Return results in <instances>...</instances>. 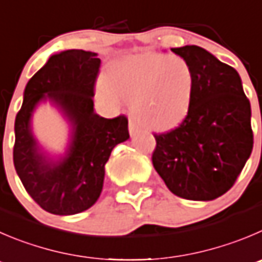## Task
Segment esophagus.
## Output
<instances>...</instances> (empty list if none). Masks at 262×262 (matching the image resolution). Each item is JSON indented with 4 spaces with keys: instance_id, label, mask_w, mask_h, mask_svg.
<instances>
[{
    "instance_id": "obj_1",
    "label": "esophagus",
    "mask_w": 262,
    "mask_h": 262,
    "mask_svg": "<svg viewBox=\"0 0 262 262\" xmlns=\"http://www.w3.org/2000/svg\"><path fill=\"white\" fill-rule=\"evenodd\" d=\"M128 131H129V135H131V136L135 135V134L139 131V126L135 123V122H134V119H129V122H128Z\"/></svg>"
}]
</instances>
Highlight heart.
<instances>
[{"label": "heart", "instance_id": "obj_1", "mask_svg": "<svg viewBox=\"0 0 262 262\" xmlns=\"http://www.w3.org/2000/svg\"><path fill=\"white\" fill-rule=\"evenodd\" d=\"M195 86V73L185 59L145 52L114 63L99 84V96L108 104L122 99L144 124L166 129L188 116Z\"/></svg>", "mask_w": 262, "mask_h": 262}]
</instances>
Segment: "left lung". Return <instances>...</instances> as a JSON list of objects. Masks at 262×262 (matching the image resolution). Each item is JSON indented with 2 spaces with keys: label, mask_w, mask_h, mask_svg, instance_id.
Returning <instances> with one entry per match:
<instances>
[{
  "label": "left lung",
  "mask_w": 262,
  "mask_h": 262,
  "mask_svg": "<svg viewBox=\"0 0 262 262\" xmlns=\"http://www.w3.org/2000/svg\"><path fill=\"white\" fill-rule=\"evenodd\" d=\"M171 51L193 68L195 94L180 126L154 134L151 161L175 195L212 201L234 185L251 156V104L238 72L207 50L191 45Z\"/></svg>",
  "instance_id": "left-lung-1"
}]
</instances>
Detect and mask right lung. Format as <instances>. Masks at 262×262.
<instances>
[{
    "label": "right lung",
    "mask_w": 262,
    "mask_h": 262,
    "mask_svg": "<svg viewBox=\"0 0 262 262\" xmlns=\"http://www.w3.org/2000/svg\"><path fill=\"white\" fill-rule=\"evenodd\" d=\"M99 68L96 52L52 55L27 83L15 118V170L34 202L54 215H76L95 204L112 150L129 138L126 117L108 119L94 111ZM41 103H49L69 124L63 155L51 156L34 135L31 119Z\"/></svg>",
    "instance_id": "right-lung-1"
}]
</instances>
